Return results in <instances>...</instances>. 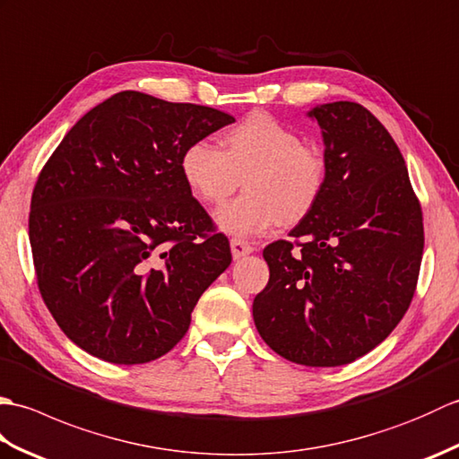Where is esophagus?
Here are the masks:
<instances>
[{
    "label": "esophagus",
    "mask_w": 459,
    "mask_h": 459,
    "mask_svg": "<svg viewBox=\"0 0 459 459\" xmlns=\"http://www.w3.org/2000/svg\"><path fill=\"white\" fill-rule=\"evenodd\" d=\"M252 250H255V248H252L248 242H245V240H238V238L230 240V252H232V258H235V260H238L242 256H248Z\"/></svg>",
    "instance_id": "obj_1"
}]
</instances>
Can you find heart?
Here are the masks:
<instances>
[{"mask_svg": "<svg viewBox=\"0 0 459 459\" xmlns=\"http://www.w3.org/2000/svg\"><path fill=\"white\" fill-rule=\"evenodd\" d=\"M191 142L179 158L181 179L195 199L221 204L245 178L247 193L214 214L224 235L250 238L281 222H296L314 209L324 187V160L301 135L266 112H255L221 138Z\"/></svg>", "mask_w": 459, "mask_h": 459, "instance_id": "heart-1", "label": "heart"}]
</instances>
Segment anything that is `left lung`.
<instances>
[{"mask_svg":"<svg viewBox=\"0 0 459 459\" xmlns=\"http://www.w3.org/2000/svg\"><path fill=\"white\" fill-rule=\"evenodd\" d=\"M307 118L324 138V187L291 240L264 248L270 280L252 317L280 357L339 367L383 343L411 306L422 211L401 150L367 108L339 100Z\"/></svg>","mask_w":459,"mask_h":459,"instance_id":"8db88e82","label":"left lung"}]
</instances>
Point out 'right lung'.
<instances>
[{
  "instance_id": "add662e5",
  "label": "right lung",
  "mask_w": 459,
  "mask_h": 459,
  "mask_svg": "<svg viewBox=\"0 0 459 459\" xmlns=\"http://www.w3.org/2000/svg\"><path fill=\"white\" fill-rule=\"evenodd\" d=\"M235 122L197 104L124 91L76 122L39 175L29 240L63 333L114 365L160 359L230 264L227 237L181 179L191 142Z\"/></svg>"
}]
</instances>
